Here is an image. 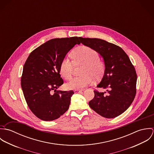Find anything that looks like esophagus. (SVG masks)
Wrapping results in <instances>:
<instances>
[{
  "label": "esophagus",
  "mask_w": 154,
  "mask_h": 154,
  "mask_svg": "<svg viewBox=\"0 0 154 154\" xmlns=\"http://www.w3.org/2000/svg\"><path fill=\"white\" fill-rule=\"evenodd\" d=\"M84 91V90L81 89V90H75L74 92L75 93H83V92Z\"/></svg>",
  "instance_id": "obj_1"
}]
</instances>
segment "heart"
<instances>
[{
	"label": "heart",
	"mask_w": 154,
	"mask_h": 154,
	"mask_svg": "<svg viewBox=\"0 0 154 154\" xmlns=\"http://www.w3.org/2000/svg\"><path fill=\"white\" fill-rule=\"evenodd\" d=\"M73 61L69 58L63 59L60 65L61 75L66 79H71L75 65H84L82 76L76 77L66 84L68 89H82L93 82V78L98 80L103 75L105 65L99 59V54L95 50L87 47L80 46L73 50L70 54Z\"/></svg>",
	"instance_id": "heart-1"
}]
</instances>
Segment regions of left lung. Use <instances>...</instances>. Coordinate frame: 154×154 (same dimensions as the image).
Segmentation results:
<instances>
[{
  "label": "left lung",
  "mask_w": 154,
  "mask_h": 154,
  "mask_svg": "<svg viewBox=\"0 0 154 154\" xmlns=\"http://www.w3.org/2000/svg\"><path fill=\"white\" fill-rule=\"evenodd\" d=\"M79 40L97 51L105 65L103 78L97 87L107 89V94L94 91V98L89 102V106L104 117H116L130 107L135 97V69L121 47L99 38L79 37Z\"/></svg>",
  "instance_id": "left-lung-1"
}]
</instances>
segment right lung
I'll return each mask as SVG.
<instances>
[{
	"mask_svg": "<svg viewBox=\"0 0 154 154\" xmlns=\"http://www.w3.org/2000/svg\"><path fill=\"white\" fill-rule=\"evenodd\" d=\"M79 37L54 38L33 50L23 67L21 87L31 111L40 119L52 121L69 107L74 92L57 90L63 84L60 65L67 53L81 43Z\"/></svg>",
	"mask_w": 154,
	"mask_h": 154,
	"instance_id": "right-lung-1",
	"label": "right lung"
}]
</instances>
